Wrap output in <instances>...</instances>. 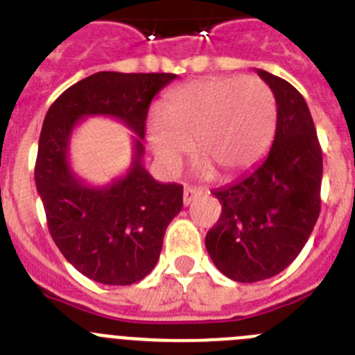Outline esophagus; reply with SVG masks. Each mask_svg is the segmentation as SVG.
Listing matches in <instances>:
<instances>
[{"instance_id":"esophagus-1","label":"esophagus","mask_w":355,"mask_h":355,"mask_svg":"<svg viewBox=\"0 0 355 355\" xmlns=\"http://www.w3.org/2000/svg\"><path fill=\"white\" fill-rule=\"evenodd\" d=\"M197 196H200V190H197V188H192V187H187V188H184V192H183V202H184V206L190 205V202H192V200L196 199Z\"/></svg>"}]
</instances>
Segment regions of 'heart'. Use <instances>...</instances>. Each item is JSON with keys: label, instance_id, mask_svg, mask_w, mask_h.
Returning a JSON list of instances; mask_svg holds the SVG:
<instances>
[{"label": "heart", "instance_id": "b5f03b06", "mask_svg": "<svg viewBox=\"0 0 355 355\" xmlns=\"http://www.w3.org/2000/svg\"><path fill=\"white\" fill-rule=\"evenodd\" d=\"M277 122L274 90L258 76H216L178 87L147 121L150 149L168 172L196 144L202 172L234 178L252 168L270 147Z\"/></svg>", "mask_w": 355, "mask_h": 355}]
</instances>
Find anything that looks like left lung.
I'll list each match as a JSON object with an SVG mask.
<instances>
[{
    "label": "left lung",
    "mask_w": 355,
    "mask_h": 355,
    "mask_svg": "<svg viewBox=\"0 0 355 355\" xmlns=\"http://www.w3.org/2000/svg\"><path fill=\"white\" fill-rule=\"evenodd\" d=\"M258 74L277 101L274 144L252 172L213 192L222 213L206 234L209 258L238 283L283 272L309 240L322 205L324 159L306 99L283 78Z\"/></svg>",
    "instance_id": "8db88e82"
}]
</instances>
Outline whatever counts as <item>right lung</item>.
<instances>
[{"label": "right lung", "instance_id": "add662e5", "mask_svg": "<svg viewBox=\"0 0 355 355\" xmlns=\"http://www.w3.org/2000/svg\"><path fill=\"white\" fill-rule=\"evenodd\" d=\"M175 78L171 72H96L69 87L44 119L35 184L49 233L64 258L96 283L128 286L150 274L167 225L183 208V187L158 183L142 165L150 101ZM92 114L119 118L139 137L132 167L106 187H89L68 165L71 131Z\"/></svg>", "mask_w": 355, "mask_h": 355}]
</instances>
